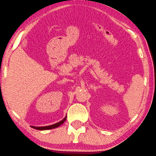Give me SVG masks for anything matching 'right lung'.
Wrapping results in <instances>:
<instances>
[{"mask_svg":"<svg viewBox=\"0 0 156 156\" xmlns=\"http://www.w3.org/2000/svg\"><path fill=\"white\" fill-rule=\"evenodd\" d=\"M66 120V118H64L63 120H62L61 121L57 122V123H55V124H53V125L48 126H43V127H36V126H31V128H33V129H37V130H48V129H55V128L58 127V126H60V125H62V124H63V122H65Z\"/></svg>","mask_w":156,"mask_h":156,"instance_id":"obj_1","label":"right lung"}]
</instances>
